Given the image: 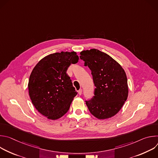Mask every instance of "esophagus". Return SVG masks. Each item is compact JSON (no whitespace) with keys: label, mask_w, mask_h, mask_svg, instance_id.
<instances>
[{"label":"esophagus","mask_w":158,"mask_h":158,"mask_svg":"<svg viewBox=\"0 0 158 158\" xmlns=\"http://www.w3.org/2000/svg\"><path fill=\"white\" fill-rule=\"evenodd\" d=\"M82 93V89H80L79 90V91H78V94H79V95H81Z\"/></svg>","instance_id":"34e87169"}]
</instances>
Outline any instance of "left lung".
Masks as SVG:
<instances>
[{"label":"left lung","mask_w":158,"mask_h":158,"mask_svg":"<svg viewBox=\"0 0 158 158\" xmlns=\"http://www.w3.org/2000/svg\"><path fill=\"white\" fill-rule=\"evenodd\" d=\"M80 59L91 71L96 86L93 98L85 100L90 112L99 119L114 116L128 96L127 79L123 67L109 55L96 49L82 51Z\"/></svg>","instance_id":"obj_1"}]
</instances>
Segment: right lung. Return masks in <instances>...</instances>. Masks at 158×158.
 <instances>
[{
    "label": "right lung",
    "instance_id": "obj_1",
    "mask_svg": "<svg viewBox=\"0 0 158 158\" xmlns=\"http://www.w3.org/2000/svg\"><path fill=\"white\" fill-rule=\"evenodd\" d=\"M79 57L75 52L50 54L33 69L28 84L29 93L35 109L49 119H57L69 110L77 94L67 71Z\"/></svg>",
    "mask_w": 158,
    "mask_h": 158
}]
</instances>
